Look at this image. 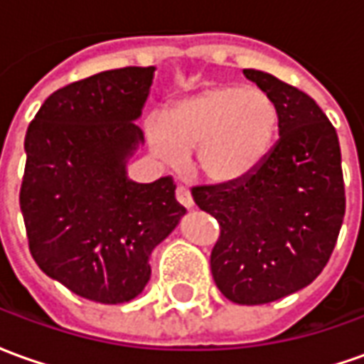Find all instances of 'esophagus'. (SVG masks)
<instances>
[{
    "label": "esophagus",
    "instance_id": "esophagus-1",
    "mask_svg": "<svg viewBox=\"0 0 364 364\" xmlns=\"http://www.w3.org/2000/svg\"><path fill=\"white\" fill-rule=\"evenodd\" d=\"M175 198L181 203L183 206H187V208H191L193 206V197H191V191L187 189V187H183V185H179L177 189H175Z\"/></svg>",
    "mask_w": 364,
    "mask_h": 364
}]
</instances>
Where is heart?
<instances>
[{"instance_id":"heart-1","label":"heart","mask_w":364,"mask_h":364,"mask_svg":"<svg viewBox=\"0 0 364 364\" xmlns=\"http://www.w3.org/2000/svg\"><path fill=\"white\" fill-rule=\"evenodd\" d=\"M277 130L279 109L265 91L208 85L169 105L164 119H151L148 140L154 154L173 167L195 151L205 179L230 185L257 171Z\"/></svg>"}]
</instances>
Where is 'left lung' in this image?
<instances>
[{"mask_svg": "<svg viewBox=\"0 0 364 364\" xmlns=\"http://www.w3.org/2000/svg\"><path fill=\"white\" fill-rule=\"evenodd\" d=\"M279 109V140L257 171L198 185L193 198L218 220L210 271L236 304H267L304 289L328 265L345 216L341 150L312 97L274 75L244 70Z\"/></svg>", "mask_w": 364, "mask_h": 364, "instance_id": "left-lung-1", "label": "left lung"}]
</instances>
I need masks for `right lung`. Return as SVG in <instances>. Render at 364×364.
<instances>
[{
    "instance_id": "add662e5",
    "label": "right lung",
    "mask_w": 364,
    "mask_h": 364,
    "mask_svg": "<svg viewBox=\"0 0 364 364\" xmlns=\"http://www.w3.org/2000/svg\"><path fill=\"white\" fill-rule=\"evenodd\" d=\"M156 68H120L54 91L25 136L19 205L36 265L74 294L122 304L150 281L154 247L185 214L173 177L136 183L127 159Z\"/></svg>"
}]
</instances>
